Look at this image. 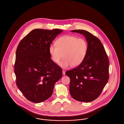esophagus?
I'll list each match as a JSON object with an SVG mask.
<instances>
[{"instance_id":"1","label":"esophagus","mask_w":124,"mask_h":124,"mask_svg":"<svg viewBox=\"0 0 124 124\" xmlns=\"http://www.w3.org/2000/svg\"><path fill=\"white\" fill-rule=\"evenodd\" d=\"M62 74H63V76L65 75V71L64 70H62Z\"/></svg>"}]
</instances>
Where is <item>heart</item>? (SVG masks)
<instances>
[{"label": "heart", "mask_w": 124, "mask_h": 124, "mask_svg": "<svg viewBox=\"0 0 124 124\" xmlns=\"http://www.w3.org/2000/svg\"><path fill=\"white\" fill-rule=\"evenodd\" d=\"M55 45L49 47L48 51L52 61L58 63L66 69L71 65L76 67L81 64L86 56L88 44L83 38H78L72 35H64L58 38L55 42Z\"/></svg>", "instance_id": "heart-1"}]
</instances>
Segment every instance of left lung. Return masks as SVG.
<instances>
[{
  "instance_id": "left-lung-1",
  "label": "left lung",
  "mask_w": 124,
  "mask_h": 124,
  "mask_svg": "<svg viewBox=\"0 0 124 124\" xmlns=\"http://www.w3.org/2000/svg\"><path fill=\"white\" fill-rule=\"evenodd\" d=\"M86 38L88 49L83 62L76 68L66 71L70 78L72 97L81 102H91L100 96L109 79V62L101 41L85 30H73Z\"/></svg>"
}]
</instances>
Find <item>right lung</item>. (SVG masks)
<instances>
[{
  "instance_id": "obj_1",
  "label": "right lung",
  "mask_w": 124,
  "mask_h": 124,
  "mask_svg": "<svg viewBox=\"0 0 124 124\" xmlns=\"http://www.w3.org/2000/svg\"><path fill=\"white\" fill-rule=\"evenodd\" d=\"M62 32L58 29H34L17 46L14 65L16 85L31 102L48 100L62 77L61 68L52 61L48 51L54 39Z\"/></svg>"
}]
</instances>
